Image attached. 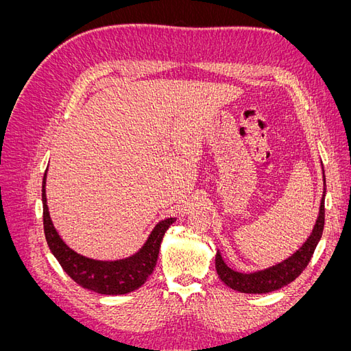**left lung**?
Here are the masks:
<instances>
[{"mask_svg": "<svg viewBox=\"0 0 351 351\" xmlns=\"http://www.w3.org/2000/svg\"><path fill=\"white\" fill-rule=\"evenodd\" d=\"M322 177H324V193L321 199L319 214H317L316 222L312 228L311 236L306 239L302 246L297 249L291 256L272 265L265 269H258L253 272H240L230 268L222 259L221 252H217L215 256V268L218 277L230 289L247 293V294H263L282 289L284 285L294 281L303 269L307 267V263L312 259V254L322 237L324 224H325V195H326V183H325V171L322 165Z\"/></svg>", "mask_w": 351, "mask_h": 351, "instance_id": "left-lung-1", "label": "left lung"}]
</instances>
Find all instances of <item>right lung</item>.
Returning <instances> with one entry per match:
<instances>
[{
	"instance_id": "add662e5",
	"label": "right lung",
	"mask_w": 351,
	"mask_h": 351,
	"mask_svg": "<svg viewBox=\"0 0 351 351\" xmlns=\"http://www.w3.org/2000/svg\"><path fill=\"white\" fill-rule=\"evenodd\" d=\"M47 171L44 174V180H42L44 231L49 250L60 262L61 268L83 289L99 294H127L142 287L147 277L154 272L165 231L177 218L171 217L159 221L142 244V247L130 256L115 261H101L83 256L61 239L54 227V222L51 219L45 190Z\"/></svg>"
}]
</instances>
